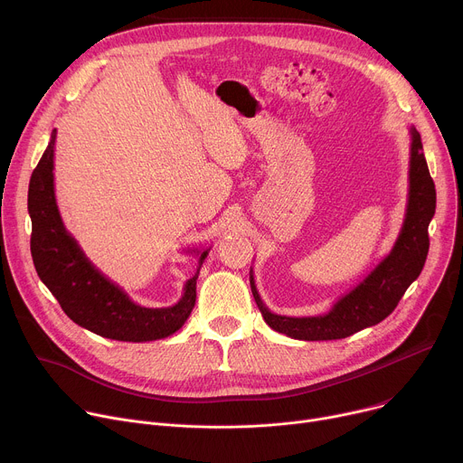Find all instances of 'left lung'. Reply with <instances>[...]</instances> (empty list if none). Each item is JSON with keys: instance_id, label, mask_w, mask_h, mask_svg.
I'll return each mask as SVG.
<instances>
[{"instance_id": "obj_1", "label": "left lung", "mask_w": 463, "mask_h": 463, "mask_svg": "<svg viewBox=\"0 0 463 463\" xmlns=\"http://www.w3.org/2000/svg\"><path fill=\"white\" fill-rule=\"evenodd\" d=\"M436 210V190L423 155L421 137L411 126L409 197L400 235L380 264L323 316H277L262 303L250 269L253 299L269 328L292 339L330 341L348 337L383 321L398 307L405 290L418 279L429 253V222Z\"/></svg>"}]
</instances>
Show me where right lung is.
<instances>
[{
    "label": "right lung",
    "instance_id": "add662e5",
    "mask_svg": "<svg viewBox=\"0 0 463 463\" xmlns=\"http://www.w3.org/2000/svg\"><path fill=\"white\" fill-rule=\"evenodd\" d=\"M54 140L56 129L29 184L31 253L40 279L76 325L102 337L144 343L175 334L195 307L199 271L212 248L186 250L199 257V266L184 285L176 305L165 308L137 305L85 257L76 239L65 230L54 197Z\"/></svg>",
    "mask_w": 463,
    "mask_h": 463
}]
</instances>
